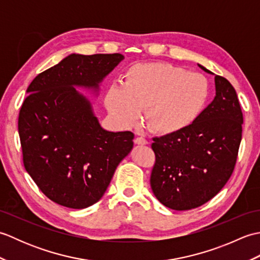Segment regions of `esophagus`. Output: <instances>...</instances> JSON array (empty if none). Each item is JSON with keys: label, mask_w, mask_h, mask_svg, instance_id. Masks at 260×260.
Listing matches in <instances>:
<instances>
[{"label": "esophagus", "mask_w": 260, "mask_h": 260, "mask_svg": "<svg viewBox=\"0 0 260 260\" xmlns=\"http://www.w3.org/2000/svg\"><path fill=\"white\" fill-rule=\"evenodd\" d=\"M135 144H137V145H146L147 144V141L144 139V137H136L135 139Z\"/></svg>", "instance_id": "obj_1"}]
</instances>
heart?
Listing matches in <instances>:
<instances>
[{
    "instance_id": "1",
    "label": "heart",
    "mask_w": 260,
    "mask_h": 260,
    "mask_svg": "<svg viewBox=\"0 0 260 260\" xmlns=\"http://www.w3.org/2000/svg\"><path fill=\"white\" fill-rule=\"evenodd\" d=\"M209 97L210 84L203 75L167 62H147L131 66L123 87L109 86L104 102L120 126L135 125L145 110L150 129L168 135L194 123Z\"/></svg>"
}]
</instances>
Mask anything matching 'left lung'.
<instances>
[{"mask_svg": "<svg viewBox=\"0 0 260 260\" xmlns=\"http://www.w3.org/2000/svg\"><path fill=\"white\" fill-rule=\"evenodd\" d=\"M214 82L215 97L194 123L153 139L151 187L170 209L183 211L202 206L219 193L235 170L244 116L233 85L218 75Z\"/></svg>", "mask_w": 260, "mask_h": 260, "instance_id": "left-lung-1", "label": "left lung"}]
</instances>
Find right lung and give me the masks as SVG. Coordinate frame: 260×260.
Returning a JSON list of instances; mask_svg holds the SVG:
<instances>
[{
	"label": "right lung",
	"mask_w": 260,
	"mask_h": 260,
	"mask_svg": "<svg viewBox=\"0 0 260 260\" xmlns=\"http://www.w3.org/2000/svg\"><path fill=\"white\" fill-rule=\"evenodd\" d=\"M124 56L73 53L39 74L19 114L26 172L60 206L85 209L98 202L116 168L133 148L134 134L108 132L76 86L97 90Z\"/></svg>",
	"instance_id": "1"
}]
</instances>
